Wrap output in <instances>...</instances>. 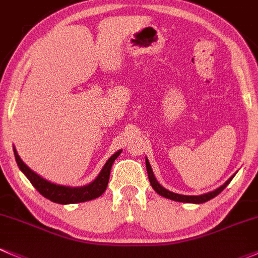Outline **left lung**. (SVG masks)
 Returning <instances> with one entry per match:
<instances>
[{
  "label": "left lung",
  "mask_w": 258,
  "mask_h": 258,
  "mask_svg": "<svg viewBox=\"0 0 258 258\" xmlns=\"http://www.w3.org/2000/svg\"><path fill=\"white\" fill-rule=\"evenodd\" d=\"M145 164H147V171H148L149 181H150L151 187H153L154 190H155L156 192L159 194V195L163 196V198L170 199V200H174V201H179V203H187V204H204V203H206V201L211 200V199H214L215 196L219 195V194L221 192V191L224 190V188L226 187L228 184H230V181L233 179V176L236 175V172H235V174H233L232 176H231L230 179H228L224 185H221L220 187H217L216 190L210 191V192L203 194V195H198V196L181 195V194H176V192H172V191L166 190V188L164 187L163 185L159 184L158 180H156V177H155V175H154L153 169H151L150 163H149L148 158H145Z\"/></svg>",
  "instance_id": "8db88e82"
}]
</instances>
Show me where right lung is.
Returning a JSON list of instances; mask_svg holds the SVG:
<instances>
[{
  "label": "right lung",
  "mask_w": 258,
  "mask_h": 258,
  "mask_svg": "<svg viewBox=\"0 0 258 258\" xmlns=\"http://www.w3.org/2000/svg\"><path fill=\"white\" fill-rule=\"evenodd\" d=\"M13 153H15L16 163H17L18 168L26 175V177L30 180L31 184L36 187V190L42 196L53 201V203L67 205V204L84 203V201L93 200V199H97L100 195H103V192H104L105 188L108 186V182H109L111 165L115 161V159L120 155L121 150H118L116 153H114L108 159L107 163L104 164V166L100 170L98 176L90 184L84 185V186H66V185L50 182L48 180L44 179V177H42L41 175L34 172L32 169L28 168L23 163L22 159L20 158L15 147H13Z\"/></svg>",
  "instance_id": "1"
}]
</instances>
